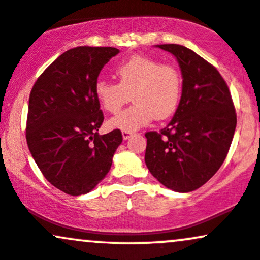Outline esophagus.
<instances>
[{
	"label": "esophagus",
	"mask_w": 260,
	"mask_h": 260,
	"mask_svg": "<svg viewBox=\"0 0 260 260\" xmlns=\"http://www.w3.org/2000/svg\"><path fill=\"white\" fill-rule=\"evenodd\" d=\"M121 135H123L124 140H127L133 136V133H131V131H123V133H121Z\"/></svg>",
	"instance_id": "1"
}]
</instances>
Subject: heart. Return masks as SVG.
<instances>
[{"label": "heart", "instance_id": "1", "mask_svg": "<svg viewBox=\"0 0 260 260\" xmlns=\"http://www.w3.org/2000/svg\"><path fill=\"white\" fill-rule=\"evenodd\" d=\"M119 84L106 79L94 82V96L108 113H117L133 96L134 105L109 120V126L136 131L176 111L181 94V75L174 66L146 56H133L115 68Z\"/></svg>", "mask_w": 260, "mask_h": 260}]
</instances>
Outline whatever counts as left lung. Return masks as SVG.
Returning <instances> with one entry per match:
<instances>
[{
    "label": "left lung",
    "mask_w": 260,
    "mask_h": 260,
    "mask_svg": "<svg viewBox=\"0 0 260 260\" xmlns=\"http://www.w3.org/2000/svg\"><path fill=\"white\" fill-rule=\"evenodd\" d=\"M178 60L182 92L160 133H146L145 161L161 185L191 192L206 184L226 158L236 129L230 91L212 64L181 45H157Z\"/></svg>",
    "instance_id": "1"
}]
</instances>
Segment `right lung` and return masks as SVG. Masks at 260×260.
Listing matches in <instances>:
<instances>
[{
    "mask_svg": "<svg viewBox=\"0 0 260 260\" xmlns=\"http://www.w3.org/2000/svg\"><path fill=\"white\" fill-rule=\"evenodd\" d=\"M118 53L90 46L66 51L30 92L27 147L46 180L70 196L87 193L106 178L123 141L119 129L99 135L105 118L94 96L101 70Z\"/></svg>",
    "mask_w": 260,
    "mask_h": 260,
    "instance_id": "obj_1",
    "label": "right lung"
}]
</instances>
